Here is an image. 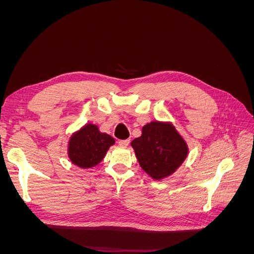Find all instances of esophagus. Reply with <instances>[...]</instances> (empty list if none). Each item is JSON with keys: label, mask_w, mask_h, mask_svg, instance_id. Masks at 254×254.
<instances>
[{"label": "esophagus", "mask_w": 254, "mask_h": 254, "mask_svg": "<svg viewBox=\"0 0 254 254\" xmlns=\"http://www.w3.org/2000/svg\"><path fill=\"white\" fill-rule=\"evenodd\" d=\"M129 143H130V140H129V139H127V140H120V141H119V144H120L121 146H127Z\"/></svg>", "instance_id": "34e87169"}]
</instances>
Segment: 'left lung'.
I'll return each instance as SVG.
<instances>
[{"label": "left lung", "instance_id": "left-lung-1", "mask_svg": "<svg viewBox=\"0 0 254 254\" xmlns=\"http://www.w3.org/2000/svg\"><path fill=\"white\" fill-rule=\"evenodd\" d=\"M131 146L144 172L155 180L175 173L189 152L186 141L171 123L158 121L146 124Z\"/></svg>", "mask_w": 254, "mask_h": 254}]
</instances>
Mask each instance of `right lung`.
I'll return each instance as SVG.
<instances>
[{
  "label": "right lung",
  "mask_w": 254,
  "mask_h": 254,
  "mask_svg": "<svg viewBox=\"0 0 254 254\" xmlns=\"http://www.w3.org/2000/svg\"><path fill=\"white\" fill-rule=\"evenodd\" d=\"M113 144L111 135L99 131L96 125L87 124L71 136L67 155L73 164L90 168L101 162Z\"/></svg>",
  "instance_id": "add662e5"
}]
</instances>
